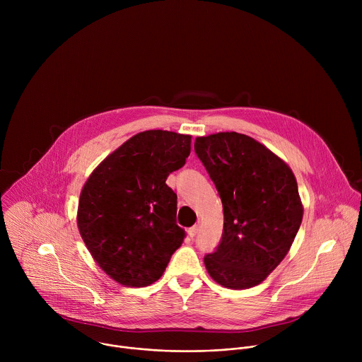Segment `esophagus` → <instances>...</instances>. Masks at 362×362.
Instances as JSON below:
<instances>
[{
    "mask_svg": "<svg viewBox=\"0 0 362 362\" xmlns=\"http://www.w3.org/2000/svg\"><path fill=\"white\" fill-rule=\"evenodd\" d=\"M197 232H199V225H194V226H192V228L187 229V233H189L190 238H194V236L197 235Z\"/></svg>",
    "mask_w": 362,
    "mask_h": 362,
    "instance_id": "1",
    "label": "esophagus"
}]
</instances>
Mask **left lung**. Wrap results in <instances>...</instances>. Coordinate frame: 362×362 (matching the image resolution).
<instances>
[{
	"instance_id": "obj_1",
	"label": "left lung",
	"mask_w": 362,
	"mask_h": 362,
	"mask_svg": "<svg viewBox=\"0 0 362 362\" xmlns=\"http://www.w3.org/2000/svg\"><path fill=\"white\" fill-rule=\"evenodd\" d=\"M194 151L223 204L222 240L204 267L225 288L259 285L284 261L302 222L295 175L267 146L236 132L196 137Z\"/></svg>"
}]
</instances>
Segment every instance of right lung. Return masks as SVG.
<instances>
[{"label": "right lung", "mask_w": 362, "mask_h": 362, "mask_svg": "<svg viewBox=\"0 0 362 362\" xmlns=\"http://www.w3.org/2000/svg\"><path fill=\"white\" fill-rule=\"evenodd\" d=\"M192 136L168 130L134 134L86 180L77 209L80 235L95 264L124 286H147L165 272L185 230L177 194L166 185L190 154Z\"/></svg>", "instance_id": "1"}]
</instances>
